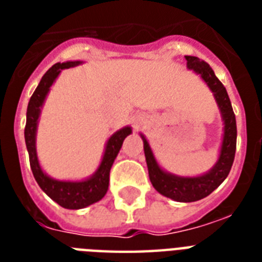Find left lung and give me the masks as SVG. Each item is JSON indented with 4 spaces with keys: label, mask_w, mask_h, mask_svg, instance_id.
<instances>
[{
    "label": "left lung",
    "mask_w": 262,
    "mask_h": 262,
    "mask_svg": "<svg viewBox=\"0 0 262 262\" xmlns=\"http://www.w3.org/2000/svg\"><path fill=\"white\" fill-rule=\"evenodd\" d=\"M185 58L187 61V68L201 76V79L211 88L222 113V118L224 122V135L219 159L207 174L200 175V177H178L160 168L155 156L152 154L149 144L143 135H141V139L144 141V154L147 160L148 174H149V179L154 187L160 194L166 195L174 201L193 203L211 194L212 191L217 189L220 183L227 178L234 163V158H235L236 121L227 91L223 84L220 83V80L216 77L212 68L205 61L197 57L185 55Z\"/></svg>",
    "instance_id": "1"
}]
</instances>
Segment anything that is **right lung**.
I'll list each match as a JSON object with an SVG mask.
<instances>
[{
	"label": "right lung",
	"mask_w": 262,
	"mask_h": 262,
	"mask_svg": "<svg viewBox=\"0 0 262 262\" xmlns=\"http://www.w3.org/2000/svg\"><path fill=\"white\" fill-rule=\"evenodd\" d=\"M81 63V61H69V62L55 63L43 75L40 83L32 94L27 107V122L24 129V137H26V145L28 155H30V164L32 174H34L36 182L51 200L59 204L61 207L67 209H81L91 204L102 200L108 189V181H110V170L114 163L115 158L118 155L119 149L122 147L123 140L126 136L132 133L130 126L122 127L121 130L115 132L111 136L106 144L104 155L100 162V166L91 178L79 182H71V181H57L50 178L42 171L39 166L38 156H36V127H38V119L40 115V107H42L45 99H46L50 87L58 77L62 69H69L76 65Z\"/></svg>",
	"instance_id": "1"
}]
</instances>
